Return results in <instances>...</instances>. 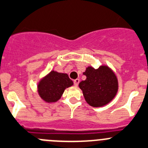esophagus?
<instances>
[{"mask_svg": "<svg viewBox=\"0 0 148 148\" xmlns=\"http://www.w3.org/2000/svg\"><path fill=\"white\" fill-rule=\"evenodd\" d=\"M79 82H80V80L78 79V78H77V79H75V80H74V85H75V86H78Z\"/></svg>", "mask_w": 148, "mask_h": 148, "instance_id": "obj_1", "label": "esophagus"}]
</instances>
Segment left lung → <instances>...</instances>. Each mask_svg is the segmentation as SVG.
I'll return each mask as SVG.
<instances>
[{
	"instance_id": "obj_1",
	"label": "left lung",
	"mask_w": 148,
	"mask_h": 148,
	"mask_svg": "<svg viewBox=\"0 0 148 148\" xmlns=\"http://www.w3.org/2000/svg\"><path fill=\"white\" fill-rule=\"evenodd\" d=\"M85 81L79 83L86 102L94 108L108 105L115 98L119 90L116 75L108 65H101L95 69L92 66L86 68Z\"/></svg>"
}]
</instances>
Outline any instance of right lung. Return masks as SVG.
<instances>
[{"mask_svg":"<svg viewBox=\"0 0 148 148\" xmlns=\"http://www.w3.org/2000/svg\"><path fill=\"white\" fill-rule=\"evenodd\" d=\"M73 85L67 73L51 70L38 83V93L44 102L54 103L61 98L66 88Z\"/></svg>","mask_w":148,"mask_h":148,"instance_id":"1","label":"right lung"}]
</instances>
